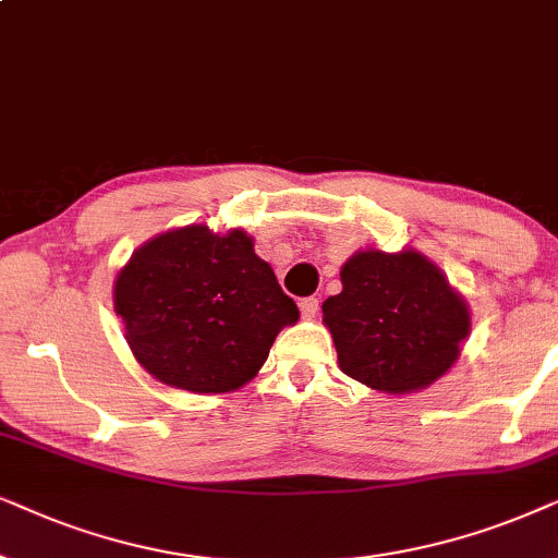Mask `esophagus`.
Masks as SVG:
<instances>
[{
    "label": "esophagus",
    "mask_w": 558,
    "mask_h": 558,
    "mask_svg": "<svg viewBox=\"0 0 558 558\" xmlns=\"http://www.w3.org/2000/svg\"><path fill=\"white\" fill-rule=\"evenodd\" d=\"M299 306H301V316L303 318H316V314H318V299H314V295L303 299Z\"/></svg>",
    "instance_id": "1"
}]
</instances>
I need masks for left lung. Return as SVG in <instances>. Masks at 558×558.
I'll list each match as a JSON object with an SVG mask.
<instances>
[{
	"mask_svg": "<svg viewBox=\"0 0 558 558\" xmlns=\"http://www.w3.org/2000/svg\"><path fill=\"white\" fill-rule=\"evenodd\" d=\"M341 286L324 301L341 373L403 396L454 365L470 333V311L418 252H356L341 267Z\"/></svg>",
	"mask_w": 558,
	"mask_h": 558,
	"instance_id": "left-lung-1",
	"label": "left lung"
}]
</instances>
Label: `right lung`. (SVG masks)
Returning a JSON list of instances; mask_svg holds the SVG:
<instances>
[{"label":"right lung","instance_id":"add662e5","mask_svg":"<svg viewBox=\"0 0 558 558\" xmlns=\"http://www.w3.org/2000/svg\"><path fill=\"white\" fill-rule=\"evenodd\" d=\"M114 308L140 365L191 392L242 388L278 331L299 322V306L250 236L204 225L143 244L119 272Z\"/></svg>","mask_w":558,"mask_h":558}]
</instances>
